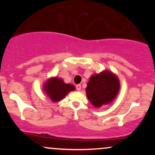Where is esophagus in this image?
I'll use <instances>...</instances> for the list:
<instances>
[{"instance_id":"34e87169","label":"esophagus","mask_w":155,"mask_h":155,"mask_svg":"<svg viewBox=\"0 0 155 155\" xmlns=\"http://www.w3.org/2000/svg\"><path fill=\"white\" fill-rule=\"evenodd\" d=\"M76 90H77L78 91H80V90H81V84H77L76 86Z\"/></svg>"}]
</instances>
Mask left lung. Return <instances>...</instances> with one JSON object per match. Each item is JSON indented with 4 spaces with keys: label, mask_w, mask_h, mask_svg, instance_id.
I'll list each match as a JSON object with an SVG mask.
<instances>
[{
    "label": "left lung",
    "mask_w": 155,
    "mask_h": 155,
    "mask_svg": "<svg viewBox=\"0 0 155 155\" xmlns=\"http://www.w3.org/2000/svg\"><path fill=\"white\" fill-rule=\"evenodd\" d=\"M120 89L118 76L105 70L90 76L86 87L88 100L95 108L111 104L116 98Z\"/></svg>",
    "instance_id": "1"
}]
</instances>
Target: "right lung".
Instances as JSON below:
<instances>
[{
    "label": "right lung",
    "mask_w": 155,
    "mask_h": 155,
    "mask_svg": "<svg viewBox=\"0 0 155 155\" xmlns=\"http://www.w3.org/2000/svg\"><path fill=\"white\" fill-rule=\"evenodd\" d=\"M43 90L53 102L63 100L70 92L75 90V86L65 84L61 78L51 77L44 83Z\"/></svg>",
    "instance_id": "obj_1"
}]
</instances>
